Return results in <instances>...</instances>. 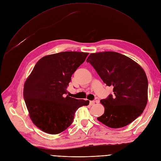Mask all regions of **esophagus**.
I'll list each match as a JSON object with an SVG mask.
<instances>
[{
	"label": "esophagus",
	"mask_w": 161,
	"mask_h": 161,
	"mask_svg": "<svg viewBox=\"0 0 161 161\" xmlns=\"http://www.w3.org/2000/svg\"><path fill=\"white\" fill-rule=\"evenodd\" d=\"M95 102L94 100L90 101V103H89V104H90V105H91V106H93V105L95 104Z\"/></svg>",
	"instance_id": "1"
}]
</instances>
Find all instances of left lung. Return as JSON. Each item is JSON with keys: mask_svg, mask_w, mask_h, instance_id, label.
Listing matches in <instances>:
<instances>
[{"mask_svg": "<svg viewBox=\"0 0 161 161\" xmlns=\"http://www.w3.org/2000/svg\"><path fill=\"white\" fill-rule=\"evenodd\" d=\"M93 66L114 94L100 100L104 113L97 119L110 128H121L138 117L147 103L148 81L142 68L130 58L114 52L91 53Z\"/></svg>", "mask_w": 161, "mask_h": 161, "instance_id": "obj_1", "label": "left lung"}]
</instances>
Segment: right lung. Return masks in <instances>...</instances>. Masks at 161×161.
<instances>
[{"label": "right lung", "mask_w": 161, "mask_h": 161, "mask_svg": "<svg viewBox=\"0 0 161 161\" xmlns=\"http://www.w3.org/2000/svg\"><path fill=\"white\" fill-rule=\"evenodd\" d=\"M88 53L63 52L41 58L24 84L23 97L33 123L42 131L57 134L72 124L75 112L89 100L69 96L67 87Z\"/></svg>", "instance_id": "right-lung-1"}]
</instances>
